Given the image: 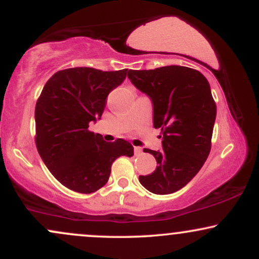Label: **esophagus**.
<instances>
[{
    "label": "esophagus",
    "mask_w": 259,
    "mask_h": 259,
    "mask_svg": "<svg viewBox=\"0 0 259 259\" xmlns=\"http://www.w3.org/2000/svg\"><path fill=\"white\" fill-rule=\"evenodd\" d=\"M134 152H135L136 156H140V154L142 153V150H141V147H134Z\"/></svg>",
    "instance_id": "esophagus-1"
}]
</instances>
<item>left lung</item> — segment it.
I'll list each match as a JSON object with an SVG mask.
<instances>
[{
  "instance_id": "left-lung-1",
  "label": "left lung",
  "mask_w": 259,
  "mask_h": 259,
  "mask_svg": "<svg viewBox=\"0 0 259 259\" xmlns=\"http://www.w3.org/2000/svg\"><path fill=\"white\" fill-rule=\"evenodd\" d=\"M127 78L150 97L153 126L162 130L163 150H144L156 158V170L139 180L152 194H173L194 179L209 154L217 115L209 82L181 65L130 69Z\"/></svg>"
}]
</instances>
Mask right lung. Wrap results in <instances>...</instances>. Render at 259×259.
<instances>
[{
	"mask_svg": "<svg viewBox=\"0 0 259 259\" xmlns=\"http://www.w3.org/2000/svg\"><path fill=\"white\" fill-rule=\"evenodd\" d=\"M127 73L69 68L53 74L44 86L35 107L36 147L53 177L73 191H97L108 181L112 163L134 154L125 140L106 142L89 130L91 121L102 117L109 92Z\"/></svg>",
	"mask_w": 259,
	"mask_h": 259,
	"instance_id": "1",
	"label": "right lung"
}]
</instances>
